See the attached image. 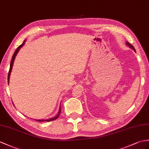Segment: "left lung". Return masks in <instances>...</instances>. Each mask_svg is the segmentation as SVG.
I'll list each match as a JSON object with an SVG mask.
<instances>
[{
	"mask_svg": "<svg viewBox=\"0 0 149 149\" xmlns=\"http://www.w3.org/2000/svg\"><path fill=\"white\" fill-rule=\"evenodd\" d=\"M126 44L127 45H128L129 47H130V48H131V49H132L133 50H134V51H135V52H136V51H135V48H134V47L132 45H131V44H130V43H128V42H126Z\"/></svg>",
	"mask_w": 149,
	"mask_h": 149,
	"instance_id": "left-lung-1",
	"label": "left lung"
}]
</instances>
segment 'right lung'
Masks as SVG:
<instances>
[{"label": "right lung", "instance_id": "obj_1", "mask_svg": "<svg viewBox=\"0 0 149 149\" xmlns=\"http://www.w3.org/2000/svg\"><path fill=\"white\" fill-rule=\"evenodd\" d=\"M25 41L24 40L23 43L21 45H20L19 47H17V49L16 50V51L14 52L13 56V57H12V59H11V61H10V68H9V72H8V84H9V78H10V72H11V70H12V68H13V64H14V59H15V57L17 55V54L18 53V52H19V50H20V49L22 47L25 43ZM14 105V104H13ZM61 107V106H59ZM60 113H61V107H59V112H58V114L54 118H50V119H37V121H54V120H56V119L58 118V117L60 115Z\"/></svg>", "mask_w": 149, "mask_h": 149}]
</instances>
